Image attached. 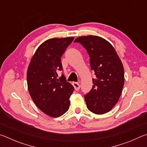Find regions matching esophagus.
Instances as JSON below:
<instances>
[{
    "instance_id": "1",
    "label": "esophagus",
    "mask_w": 147,
    "mask_h": 147,
    "mask_svg": "<svg viewBox=\"0 0 147 147\" xmlns=\"http://www.w3.org/2000/svg\"><path fill=\"white\" fill-rule=\"evenodd\" d=\"M73 86H74V89H75V90H79L80 88V84L78 82H73Z\"/></svg>"
}]
</instances>
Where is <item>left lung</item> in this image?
Segmentation results:
<instances>
[{
    "instance_id": "obj_1",
    "label": "left lung",
    "mask_w": 147,
    "mask_h": 147,
    "mask_svg": "<svg viewBox=\"0 0 147 147\" xmlns=\"http://www.w3.org/2000/svg\"><path fill=\"white\" fill-rule=\"evenodd\" d=\"M80 43L89 56L91 70L96 75L93 87L84 95L87 107L95 114L108 112L117 103L124 83L123 63L115 49L106 39L96 36H80Z\"/></svg>"
}]
</instances>
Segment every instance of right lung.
<instances>
[{
    "mask_svg": "<svg viewBox=\"0 0 147 147\" xmlns=\"http://www.w3.org/2000/svg\"><path fill=\"white\" fill-rule=\"evenodd\" d=\"M74 38H52L43 42L34 54L27 71V84L38 108L52 117L63 115L69 108L74 88L61 71V57Z\"/></svg>",
    "mask_w": 147,
    "mask_h": 147,
    "instance_id": "obj_1",
    "label": "right lung"
}]
</instances>
